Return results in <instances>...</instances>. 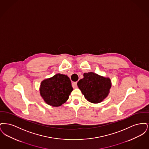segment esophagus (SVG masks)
I'll return each mask as SVG.
<instances>
[{"label":"esophagus","instance_id":"obj_1","mask_svg":"<svg viewBox=\"0 0 149 149\" xmlns=\"http://www.w3.org/2000/svg\"><path fill=\"white\" fill-rule=\"evenodd\" d=\"M72 86L73 88H77V82H73L72 83Z\"/></svg>","mask_w":149,"mask_h":149}]
</instances>
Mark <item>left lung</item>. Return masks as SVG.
Listing matches in <instances>:
<instances>
[{
    "label": "left lung",
    "mask_w": 149,
    "mask_h": 149,
    "mask_svg": "<svg viewBox=\"0 0 149 149\" xmlns=\"http://www.w3.org/2000/svg\"><path fill=\"white\" fill-rule=\"evenodd\" d=\"M84 78L77 83L78 88L88 102L97 104L106 99L110 92L112 83L110 78L93 72H85Z\"/></svg>",
    "instance_id": "1"
}]
</instances>
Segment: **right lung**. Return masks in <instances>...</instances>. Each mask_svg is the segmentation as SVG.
<instances>
[{"mask_svg":"<svg viewBox=\"0 0 149 149\" xmlns=\"http://www.w3.org/2000/svg\"><path fill=\"white\" fill-rule=\"evenodd\" d=\"M73 88L69 78L60 73L41 83L40 93L44 102L52 107L61 106L69 99Z\"/></svg>","mask_w":149,"mask_h":149,"instance_id":"add662e5","label":"right lung"}]
</instances>
